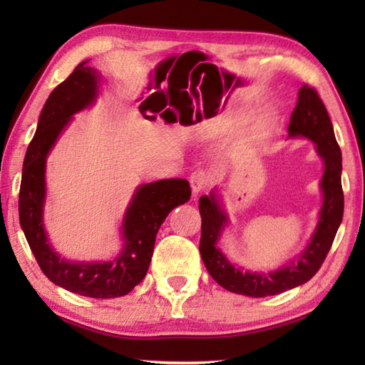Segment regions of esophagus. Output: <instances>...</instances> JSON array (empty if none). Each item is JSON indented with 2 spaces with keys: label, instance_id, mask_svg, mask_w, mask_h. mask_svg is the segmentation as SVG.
Wrapping results in <instances>:
<instances>
[{
  "label": "esophagus",
  "instance_id": "esophagus-1",
  "mask_svg": "<svg viewBox=\"0 0 365 365\" xmlns=\"http://www.w3.org/2000/svg\"><path fill=\"white\" fill-rule=\"evenodd\" d=\"M190 183H191L192 195L195 196H197L200 191H204L207 188V183H208V175L205 170H202V169L195 170V173H192L190 177Z\"/></svg>",
  "mask_w": 365,
  "mask_h": 365
}]
</instances>
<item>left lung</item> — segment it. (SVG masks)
Listing matches in <instances>:
<instances>
[{
	"label": "left lung",
	"mask_w": 365,
	"mask_h": 365,
	"mask_svg": "<svg viewBox=\"0 0 365 365\" xmlns=\"http://www.w3.org/2000/svg\"><path fill=\"white\" fill-rule=\"evenodd\" d=\"M289 138H307L315 144V150L323 160L324 170L320 182L323 202L319 221L311 238L297 257L273 271H243L235 267L226 254L220 250V238L229 224V216L224 212L218 191L212 190L208 196L199 199V212L202 218L200 232V257L208 273L224 289L245 294V297L263 298L273 297L307 282L327 259L334 242L337 229L344 216L342 191V153L336 141L334 128L327 108L314 88L302 84L298 92L297 106L289 123Z\"/></svg>",
	"instance_id": "8db88e82"
}]
</instances>
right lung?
Masks as SVG:
<instances>
[{"label": "right lung", "instance_id": "1", "mask_svg": "<svg viewBox=\"0 0 365 365\" xmlns=\"http://www.w3.org/2000/svg\"><path fill=\"white\" fill-rule=\"evenodd\" d=\"M103 76L88 61L75 67L72 75L50 94L38 115L37 130L23 161L19 196L20 226L43 274L63 289L89 298H118L130 293L149 269L155 237L173 208L188 202L191 188L185 178L139 185L131 196L120 226L122 250L110 260H67L54 250L43 224L46 199V158L73 115L96 103ZM152 94L139 105L147 119L163 106Z\"/></svg>", "mask_w": 365, "mask_h": 365}]
</instances>
